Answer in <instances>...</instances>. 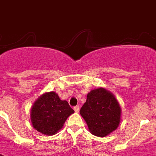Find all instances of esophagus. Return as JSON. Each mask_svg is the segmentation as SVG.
Listing matches in <instances>:
<instances>
[{
  "label": "esophagus",
  "instance_id": "esophagus-1",
  "mask_svg": "<svg viewBox=\"0 0 156 156\" xmlns=\"http://www.w3.org/2000/svg\"><path fill=\"white\" fill-rule=\"evenodd\" d=\"M79 109H80V107L78 106V105H77V106H75L73 108V110L75 111V112H79Z\"/></svg>",
  "mask_w": 156,
  "mask_h": 156
}]
</instances>
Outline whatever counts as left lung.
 Listing matches in <instances>:
<instances>
[{
    "label": "left lung",
    "instance_id": "1",
    "mask_svg": "<svg viewBox=\"0 0 156 156\" xmlns=\"http://www.w3.org/2000/svg\"><path fill=\"white\" fill-rule=\"evenodd\" d=\"M121 109L111 92L97 88L87 94V101L80 109L81 116L92 134L105 137L118 127Z\"/></svg>",
    "mask_w": 156,
    "mask_h": 156
}]
</instances>
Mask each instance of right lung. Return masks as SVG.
Instances as JSON below:
<instances>
[{"label": "right lung", "mask_w": 156, "mask_h": 156, "mask_svg": "<svg viewBox=\"0 0 156 156\" xmlns=\"http://www.w3.org/2000/svg\"><path fill=\"white\" fill-rule=\"evenodd\" d=\"M73 112L66 100H61L56 92L50 91L40 96L34 103L30 120L33 127L40 133L53 135Z\"/></svg>", "instance_id": "right-lung-1"}]
</instances>
